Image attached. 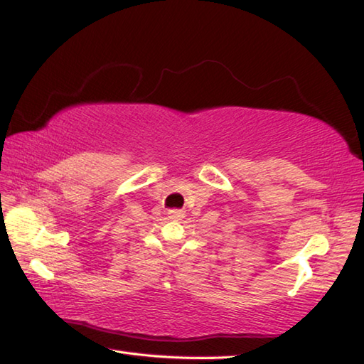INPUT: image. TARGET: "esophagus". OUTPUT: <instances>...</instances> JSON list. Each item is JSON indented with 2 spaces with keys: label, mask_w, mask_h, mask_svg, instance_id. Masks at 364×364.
<instances>
[{
  "label": "esophagus",
  "mask_w": 364,
  "mask_h": 364,
  "mask_svg": "<svg viewBox=\"0 0 364 364\" xmlns=\"http://www.w3.org/2000/svg\"><path fill=\"white\" fill-rule=\"evenodd\" d=\"M181 212H173V218H181Z\"/></svg>",
  "instance_id": "esophagus-1"
}]
</instances>
